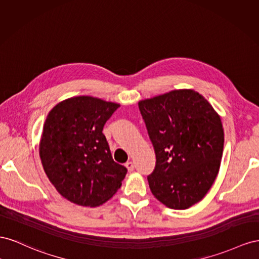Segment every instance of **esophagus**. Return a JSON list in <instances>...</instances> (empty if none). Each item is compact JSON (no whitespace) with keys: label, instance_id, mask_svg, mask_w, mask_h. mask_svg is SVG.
<instances>
[{"label":"esophagus","instance_id":"1","mask_svg":"<svg viewBox=\"0 0 259 259\" xmlns=\"http://www.w3.org/2000/svg\"><path fill=\"white\" fill-rule=\"evenodd\" d=\"M124 166L127 167L128 171H132L135 169V165H134V162H132V161H127V162H125Z\"/></svg>","mask_w":259,"mask_h":259}]
</instances>
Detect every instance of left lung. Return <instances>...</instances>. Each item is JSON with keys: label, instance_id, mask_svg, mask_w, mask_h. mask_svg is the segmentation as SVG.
<instances>
[{"label": "left lung", "instance_id": "obj_1", "mask_svg": "<svg viewBox=\"0 0 259 259\" xmlns=\"http://www.w3.org/2000/svg\"><path fill=\"white\" fill-rule=\"evenodd\" d=\"M156 154L147 177L153 195L171 209H187L211 188L224 151V128L209 102L180 89L139 102Z\"/></svg>", "mask_w": 259, "mask_h": 259}]
</instances>
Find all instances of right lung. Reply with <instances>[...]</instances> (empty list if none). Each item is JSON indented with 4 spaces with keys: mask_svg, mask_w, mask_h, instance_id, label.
Segmentation results:
<instances>
[{
    "mask_svg": "<svg viewBox=\"0 0 259 259\" xmlns=\"http://www.w3.org/2000/svg\"><path fill=\"white\" fill-rule=\"evenodd\" d=\"M120 105L80 95L64 100L49 113L39 154L44 171L63 197L97 207L121 187L127 169L114 161L103 127Z\"/></svg>",
    "mask_w": 259,
    "mask_h": 259,
    "instance_id": "1",
    "label": "right lung"
}]
</instances>
